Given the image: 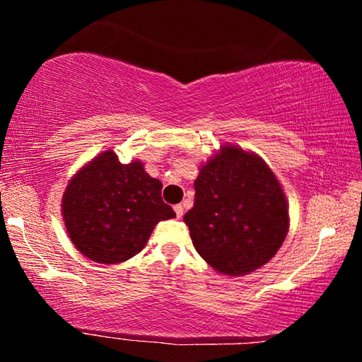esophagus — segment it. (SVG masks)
<instances>
[{
  "instance_id": "obj_1",
  "label": "esophagus",
  "mask_w": 362,
  "mask_h": 362,
  "mask_svg": "<svg viewBox=\"0 0 362 362\" xmlns=\"http://www.w3.org/2000/svg\"><path fill=\"white\" fill-rule=\"evenodd\" d=\"M174 211H175L177 218H182V216H183V206L182 204H175L174 206Z\"/></svg>"
}]
</instances>
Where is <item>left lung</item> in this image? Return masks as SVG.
I'll use <instances>...</instances> for the list:
<instances>
[{
    "label": "left lung",
    "mask_w": 362,
    "mask_h": 362,
    "mask_svg": "<svg viewBox=\"0 0 362 362\" xmlns=\"http://www.w3.org/2000/svg\"><path fill=\"white\" fill-rule=\"evenodd\" d=\"M183 222L198 254L222 274L243 276L278 252L289 211L276 175L254 153L222 146L199 169Z\"/></svg>",
    "instance_id": "left-lung-1"
}]
</instances>
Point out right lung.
<instances>
[{"mask_svg":"<svg viewBox=\"0 0 362 362\" xmlns=\"http://www.w3.org/2000/svg\"><path fill=\"white\" fill-rule=\"evenodd\" d=\"M163 183L115 151L94 158L70 180L62 199L66 231L79 252L97 263L129 260L158 222L175 217L161 198Z\"/></svg>","mask_w":362,"mask_h":362,"instance_id":"obj_1","label":"right lung"}]
</instances>
